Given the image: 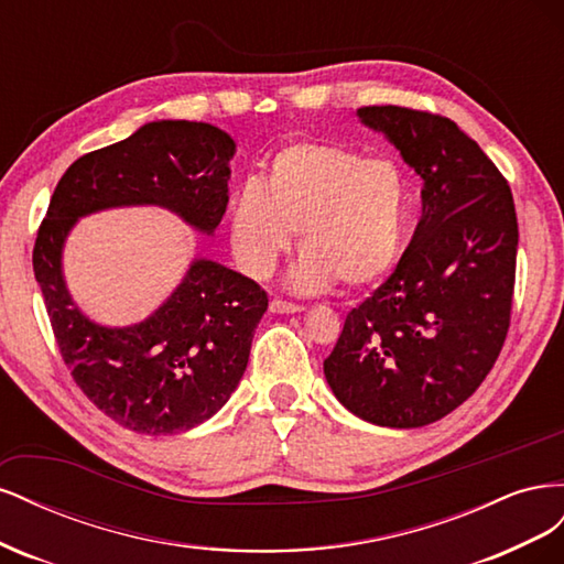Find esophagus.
<instances>
[{"instance_id":"1","label":"esophagus","mask_w":564,"mask_h":564,"mask_svg":"<svg viewBox=\"0 0 564 564\" xmlns=\"http://www.w3.org/2000/svg\"><path fill=\"white\" fill-rule=\"evenodd\" d=\"M270 311L272 313H301L303 305L301 303H292V301H284V299H272L270 301Z\"/></svg>"}]
</instances>
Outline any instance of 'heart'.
Wrapping results in <instances>:
<instances>
[{"mask_svg":"<svg viewBox=\"0 0 564 564\" xmlns=\"http://www.w3.org/2000/svg\"><path fill=\"white\" fill-rule=\"evenodd\" d=\"M409 212V185L392 160L327 141L282 148L265 181L245 178L230 202L237 261L265 278L299 230L301 259L292 280L301 289L332 282L365 286L398 261Z\"/></svg>","mask_w":564,"mask_h":564,"instance_id":"obj_1","label":"heart"}]
</instances>
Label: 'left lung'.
<instances>
[{
	"label": "left lung",
	"instance_id": "obj_1",
	"mask_svg": "<svg viewBox=\"0 0 564 564\" xmlns=\"http://www.w3.org/2000/svg\"><path fill=\"white\" fill-rule=\"evenodd\" d=\"M423 178V212L390 278L346 317L324 377L338 402L388 429H421L480 388L503 348L518 216L508 181L449 117L357 110Z\"/></svg>",
	"mask_w": 564,
	"mask_h": 564
}]
</instances>
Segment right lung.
I'll use <instances>...</instances> for the list:
<instances>
[{
  "label": "right lung",
  "instance_id": "1",
  "mask_svg": "<svg viewBox=\"0 0 564 564\" xmlns=\"http://www.w3.org/2000/svg\"><path fill=\"white\" fill-rule=\"evenodd\" d=\"M235 143L204 122L162 119L82 155L51 195L32 268L63 362L100 412L143 435H174L212 419L249 362L268 294L214 261H195L164 305L133 327H106L67 294L61 251L79 216L160 204L212 235L228 207Z\"/></svg>",
  "mask_w": 564,
  "mask_h": 564
}]
</instances>
